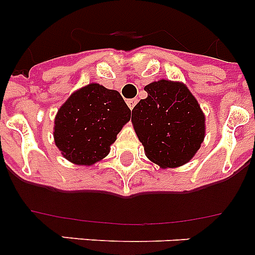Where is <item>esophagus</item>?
<instances>
[{
	"mask_svg": "<svg viewBox=\"0 0 255 255\" xmlns=\"http://www.w3.org/2000/svg\"><path fill=\"white\" fill-rule=\"evenodd\" d=\"M126 103H128V106H129L130 110H132V108L136 106V103H138V100H136V98H131V100L126 101Z\"/></svg>",
	"mask_w": 255,
	"mask_h": 255,
	"instance_id": "esophagus-1",
	"label": "esophagus"
}]
</instances>
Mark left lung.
I'll use <instances>...</instances> for the list:
<instances>
[{"label": "left lung", "mask_w": 255, "mask_h": 255, "mask_svg": "<svg viewBox=\"0 0 255 255\" xmlns=\"http://www.w3.org/2000/svg\"><path fill=\"white\" fill-rule=\"evenodd\" d=\"M132 108L131 121L148 158L163 168L190 161L203 143L206 117L182 83L159 80Z\"/></svg>", "instance_id": "left-lung-1"}]
</instances>
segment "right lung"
Here are the masks:
<instances>
[{"instance_id": "1", "label": "right lung", "mask_w": 255, "mask_h": 255, "mask_svg": "<svg viewBox=\"0 0 255 255\" xmlns=\"http://www.w3.org/2000/svg\"><path fill=\"white\" fill-rule=\"evenodd\" d=\"M131 111L117 91L92 83L74 92L55 119V143L75 164H93L110 153Z\"/></svg>"}]
</instances>
